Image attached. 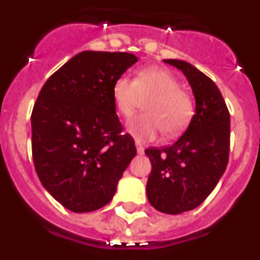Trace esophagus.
Instances as JSON below:
<instances>
[{
	"label": "esophagus",
	"instance_id": "34e87169",
	"mask_svg": "<svg viewBox=\"0 0 260 260\" xmlns=\"http://www.w3.org/2000/svg\"><path fill=\"white\" fill-rule=\"evenodd\" d=\"M137 152L139 153V155H143L144 153V147H142L139 143H137Z\"/></svg>",
	"mask_w": 260,
	"mask_h": 260
}]
</instances>
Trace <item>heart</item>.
<instances>
[{"instance_id": "b5f03b06", "label": "heart", "mask_w": 260, "mask_h": 260, "mask_svg": "<svg viewBox=\"0 0 260 260\" xmlns=\"http://www.w3.org/2000/svg\"><path fill=\"white\" fill-rule=\"evenodd\" d=\"M112 98L117 112L126 118L148 100L144 105L147 114L127 123V133L138 142L155 141L162 132L169 137L180 134L194 114L191 96L180 88L174 75L160 68L143 69L135 80L121 75L112 87Z\"/></svg>"}]
</instances>
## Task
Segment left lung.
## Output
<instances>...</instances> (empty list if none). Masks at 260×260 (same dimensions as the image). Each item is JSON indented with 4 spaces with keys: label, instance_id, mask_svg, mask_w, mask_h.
I'll list each match as a JSON object with an SVG mask.
<instances>
[{
    "label": "left lung",
    "instance_id": "left-lung-1",
    "mask_svg": "<svg viewBox=\"0 0 260 260\" xmlns=\"http://www.w3.org/2000/svg\"><path fill=\"white\" fill-rule=\"evenodd\" d=\"M187 78L195 99V114L173 144L148 148L152 164L147 198L168 215L194 210L212 192L229 157L231 116L221 92L202 71L182 59H164Z\"/></svg>",
    "mask_w": 260,
    "mask_h": 260
}]
</instances>
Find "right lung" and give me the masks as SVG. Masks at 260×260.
<instances>
[{
  "instance_id": "1",
  "label": "right lung",
  "mask_w": 260,
  "mask_h": 260,
  "mask_svg": "<svg viewBox=\"0 0 260 260\" xmlns=\"http://www.w3.org/2000/svg\"><path fill=\"white\" fill-rule=\"evenodd\" d=\"M138 57L126 52L78 53L45 82L32 110L36 173L53 198L73 212H91L113 199L137 155L121 135L112 87Z\"/></svg>"
}]
</instances>
